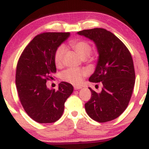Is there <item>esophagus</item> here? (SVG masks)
Here are the masks:
<instances>
[{
  "instance_id": "1",
  "label": "esophagus",
  "mask_w": 149,
  "mask_h": 149,
  "mask_svg": "<svg viewBox=\"0 0 149 149\" xmlns=\"http://www.w3.org/2000/svg\"><path fill=\"white\" fill-rule=\"evenodd\" d=\"M81 88H82V87H80V86H75L74 87V90H80V89H81Z\"/></svg>"
}]
</instances>
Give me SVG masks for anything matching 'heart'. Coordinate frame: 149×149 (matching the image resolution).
<instances>
[{
  "mask_svg": "<svg viewBox=\"0 0 149 149\" xmlns=\"http://www.w3.org/2000/svg\"><path fill=\"white\" fill-rule=\"evenodd\" d=\"M70 45L83 59L92 60L91 56L92 45L85 40H75L70 42ZM65 54V47L64 45H59L54 51V61L57 66H61ZM88 75V71L83 69L69 68L64 70L61 73V79L73 85H79L82 83L83 78Z\"/></svg>",
  "mask_w": 149,
  "mask_h": 149,
  "instance_id": "heart-1",
  "label": "heart"
}]
</instances>
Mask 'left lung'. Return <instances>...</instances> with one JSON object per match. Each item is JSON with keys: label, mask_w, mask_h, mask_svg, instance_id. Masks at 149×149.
Returning a JSON list of instances; mask_svg holds the SVG:
<instances>
[{"label": "left lung", "mask_w": 149, "mask_h": 149, "mask_svg": "<svg viewBox=\"0 0 149 149\" xmlns=\"http://www.w3.org/2000/svg\"><path fill=\"white\" fill-rule=\"evenodd\" d=\"M78 33L96 44L100 56L95 73L89 80L103 85L100 93L89 88L92 95L85 104V110L94 120L111 121L124 112L132 95L135 83L132 57L123 42L104 29L83 30Z\"/></svg>", "instance_id": "1"}]
</instances>
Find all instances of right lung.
Instances as JSON below:
<instances>
[{
  "instance_id": "obj_1",
  "label": "right lung",
  "mask_w": 149,
  "mask_h": 149,
  "mask_svg": "<svg viewBox=\"0 0 149 149\" xmlns=\"http://www.w3.org/2000/svg\"><path fill=\"white\" fill-rule=\"evenodd\" d=\"M69 36L68 32L38 34L18 60L15 82L19 98L29 116L39 123H52L60 118L65 102L73 91L72 85L66 82H61L57 90L46 85L56 73L54 51Z\"/></svg>"
}]
</instances>
